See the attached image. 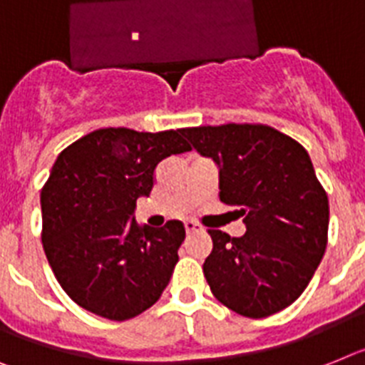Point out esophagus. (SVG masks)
I'll use <instances>...</instances> for the list:
<instances>
[{"mask_svg": "<svg viewBox=\"0 0 365 365\" xmlns=\"http://www.w3.org/2000/svg\"><path fill=\"white\" fill-rule=\"evenodd\" d=\"M183 226H185V232H187V234H192V232H202V230H204L200 225L192 222V220H185V222H183Z\"/></svg>", "mask_w": 365, "mask_h": 365, "instance_id": "esophagus-1", "label": "esophagus"}]
</instances>
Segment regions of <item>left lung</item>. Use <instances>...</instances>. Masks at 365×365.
<instances>
[{
    "label": "left lung",
    "instance_id": "1",
    "mask_svg": "<svg viewBox=\"0 0 365 365\" xmlns=\"http://www.w3.org/2000/svg\"><path fill=\"white\" fill-rule=\"evenodd\" d=\"M219 167L220 202L237 207L247 232L207 230L213 250L204 277L219 302L245 317H267L295 302L323 259L329 197L295 139L271 125L183 128Z\"/></svg>",
    "mask_w": 365,
    "mask_h": 365
}]
</instances>
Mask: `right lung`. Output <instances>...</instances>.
<instances>
[{
	"label": "right lung",
	"instance_id": "add662e5",
	"mask_svg": "<svg viewBox=\"0 0 365 365\" xmlns=\"http://www.w3.org/2000/svg\"><path fill=\"white\" fill-rule=\"evenodd\" d=\"M189 150L182 130L103 128L61 152L41 192L42 247L76 304L125 321L158 302L185 228L180 220L150 228L133 213L159 161Z\"/></svg>",
	"mask_w": 365,
	"mask_h": 365
}]
</instances>
